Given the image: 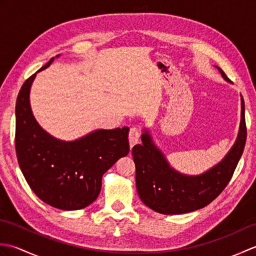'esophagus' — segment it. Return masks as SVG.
I'll use <instances>...</instances> for the list:
<instances>
[{
  "label": "esophagus",
  "mask_w": 256,
  "mask_h": 256,
  "mask_svg": "<svg viewBox=\"0 0 256 256\" xmlns=\"http://www.w3.org/2000/svg\"><path fill=\"white\" fill-rule=\"evenodd\" d=\"M140 140V131L138 128H131L130 130V134H128V140H130V148H133L135 144L138 143Z\"/></svg>",
  "instance_id": "1"
}]
</instances>
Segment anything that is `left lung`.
<instances>
[{
	"instance_id": "left-lung-1",
	"label": "left lung",
	"mask_w": 256,
	"mask_h": 256,
	"mask_svg": "<svg viewBox=\"0 0 256 256\" xmlns=\"http://www.w3.org/2000/svg\"><path fill=\"white\" fill-rule=\"evenodd\" d=\"M222 78L230 82L222 69ZM244 100L241 96V121L234 144L218 164L198 175L175 170L154 142L148 128L140 135L142 144L132 150L136 167V189L142 202L162 214H182L208 206L226 188L240 160L246 140Z\"/></svg>"
}]
</instances>
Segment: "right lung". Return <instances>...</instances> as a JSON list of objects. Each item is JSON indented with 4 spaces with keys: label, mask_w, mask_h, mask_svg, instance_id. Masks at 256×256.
<instances>
[{
    "label": "right lung",
    "mask_w": 256,
    "mask_h": 256,
    "mask_svg": "<svg viewBox=\"0 0 256 256\" xmlns=\"http://www.w3.org/2000/svg\"><path fill=\"white\" fill-rule=\"evenodd\" d=\"M54 60L27 79L18 96L16 155L27 184L38 198L54 208L79 210L98 198L103 175L128 154L130 128H98L72 140L57 138L42 128L32 111L30 88L36 74Z\"/></svg>",
    "instance_id": "add662e5"
}]
</instances>
